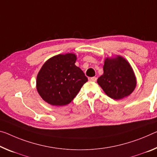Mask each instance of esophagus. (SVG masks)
<instances>
[{
    "label": "esophagus",
    "instance_id": "esophagus-1",
    "mask_svg": "<svg viewBox=\"0 0 157 157\" xmlns=\"http://www.w3.org/2000/svg\"><path fill=\"white\" fill-rule=\"evenodd\" d=\"M97 80V78L96 77H93V78H89V81H91V82H96Z\"/></svg>",
    "mask_w": 157,
    "mask_h": 157
}]
</instances>
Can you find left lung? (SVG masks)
Listing matches in <instances>:
<instances>
[{"mask_svg": "<svg viewBox=\"0 0 157 157\" xmlns=\"http://www.w3.org/2000/svg\"><path fill=\"white\" fill-rule=\"evenodd\" d=\"M97 82L111 98L119 100L130 95L136 86V78L128 62L121 56L106 58L103 74Z\"/></svg>", "mask_w": 157, "mask_h": 157, "instance_id": "1", "label": "left lung"}]
</instances>
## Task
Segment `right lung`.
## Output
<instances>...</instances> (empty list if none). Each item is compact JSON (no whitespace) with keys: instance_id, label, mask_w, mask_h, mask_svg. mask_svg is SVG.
I'll use <instances>...</instances> for the list:
<instances>
[{"instance_id":"right-lung-1","label":"right lung","mask_w":157,"mask_h":157,"mask_svg":"<svg viewBox=\"0 0 157 157\" xmlns=\"http://www.w3.org/2000/svg\"><path fill=\"white\" fill-rule=\"evenodd\" d=\"M77 57L72 53L59 54L48 59L37 75L40 96L52 105H68L88 81L83 71L75 65Z\"/></svg>"}]
</instances>
